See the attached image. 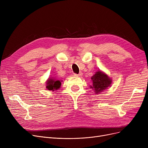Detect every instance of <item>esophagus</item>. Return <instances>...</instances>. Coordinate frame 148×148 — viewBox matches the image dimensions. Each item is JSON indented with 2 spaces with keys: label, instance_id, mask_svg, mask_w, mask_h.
Masks as SVG:
<instances>
[{
  "label": "esophagus",
  "instance_id": "esophagus-1",
  "mask_svg": "<svg viewBox=\"0 0 148 148\" xmlns=\"http://www.w3.org/2000/svg\"><path fill=\"white\" fill-rule=\"evenodd\" d=\"M74 75L75 76H78V77H81V76L82 75V73H79V74H77L74 73Z\"/></svg>",
  "mask_w": 148,
  "mask_h": 148
}]
</instances>
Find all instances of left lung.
<instances>
[{
	"mask_svg": "<svg viewBox=\"0 0 148 148\" xmlns=\"http://www.w3.org/2000/svg\"><path fill=\"white\" fill-rule=\"evenodd\" d=\"M92 86L91 88L95 90L96 94H98L103 90L107 89L112 84V80L107 75L102 73L101 71H97L92 77Z\"/></svg>",
	"mask_w": 148,
	"mask_h": 148,
	"instance_id": "8db88e82",
	"label": "left lung"
}]
</instances>
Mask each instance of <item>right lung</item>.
Masks as SVG:
<instances>
[{
    "mask_svg": "<svg viewBox=\"0 0 148 148\" xmlns=\"http://www.w3.org/2000/svg\"><path fill=\"white\" fill-rule=\"evenodd\" d=\"M46 88L49 90H58L61 86V82L60 80L54 79H49L47 82Z\"/></svg>",
    "mask_w": 148,
    "mask_h": 148,
    "instance_id": "1",
    "label": "right lung"
}]
</instances>
